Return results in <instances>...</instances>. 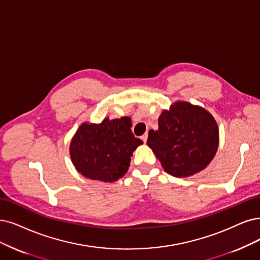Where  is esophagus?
Listing matches in <instances>:
<instances>
[{"mask_svg": "<svg viewBox=\"0 0 260 260\" xmlns=\"http://www.w3.org/2000/svg\"><path fill=\"white\" fill-rule=\"evenodd\" d=\"M147 139H148V133L143 134V135L141 136V140H142L143 142H147Z\"/></svg>", "mask_w": 260, "mask_h": 260, "instance_id": "34e87169", "label": "esophagus"}]
</instances>
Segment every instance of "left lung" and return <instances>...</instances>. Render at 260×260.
<instances>
[{"label":"left lung","mask_w":260,"mask_h":260,"mask_svg":"<svg viewBox=\"0 0 260 260\" xmlns=\"http://www.w3.org/2000/svg\"><path fill=\"white\" fill-rule=\"evenodd\" d=\"M218 127L212 114L187 102H176L149 131L148 146L161 167L174 177H189L205 169L218 148Z\"/></svg>","instance_id":"left-lung-1"}]
</instances>
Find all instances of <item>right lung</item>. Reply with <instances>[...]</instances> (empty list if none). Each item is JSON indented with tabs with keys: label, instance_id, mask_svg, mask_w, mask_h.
<instances>
[{
	"label": "right lung",
	"instance_id": "obj_1",
	"mask_svg": "<svg viewBox=\"0 0 260 260\" xmlns=\"http://www.w3.org/2000/svg\"><path fill=\"white\" fill-rule=\"evenodd\" d=\"M129 118L109 120L100 124L82 123L70 146L74 166L92 180L113 182L126 174L131 156L142 140L131 131Z\"/></svg>",
	"mask_w": 260,
	"mask_h": 260
}]
</instances>
